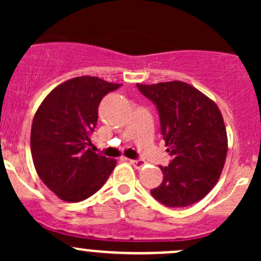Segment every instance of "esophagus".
<instances>
[{
	"label": "esophagus",
	"mask_w": 261,
	"mask_h": 261,
	"mask_svg": "<svg viewBox=\"0 0 261 261\" xmlns=\"http://www.w3.org/2000/svg\"><path fill=\"white\" fill-rule=\"evenodd\" d=\"M130 163L133 164L136 169H141L143 166H145V162L142 160H130Z\"/></svg>",
	"instance_id": "obj_1"
}]
</instances>
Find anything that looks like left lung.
Returning <instances> with one entry per match:
<instances>
[{
    "label": "left lung",
    "instance_id": "left-lung-1",
    "mask_svg": "<svg viewBox=\"0 0 261 261\" xmlns=\"http://www.w3.org/2000/svg\"><path fill=\"white\" fill-rule=\"evenodd\" d=\"M137 87L157 106L163 140L173 155L168 166L160 167L163 181L151 194L169 207L200 201L220 179L228 148L217 104L181 81Z\"/></svg>",
    "mask_w": 261,
    "mask_h": 261
}]
</instances>
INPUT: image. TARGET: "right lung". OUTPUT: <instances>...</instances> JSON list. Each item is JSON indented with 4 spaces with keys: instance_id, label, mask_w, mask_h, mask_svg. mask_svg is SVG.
Returning a JSON list of instances; mask_svg holds the SVG:
<instances>
[{
    "instance_id": "add662e5",
    "label": "right lung",
    "mask_w": 261,
    "mask_h": 261,
    "mask_svg": "<svg viewBox=\"0 0 261 261\" xmlns=\"http://www.w3.org/2000/svg\"><path fill=\"white\" fill-rule=\"evenodd\" d=\"M121 85L92 76L61 83L39 106L31 131V151L39 178L59 199L79 202L103 187L116 161L88 146L98 107Z\"/></svg>"
}]
</instances>
